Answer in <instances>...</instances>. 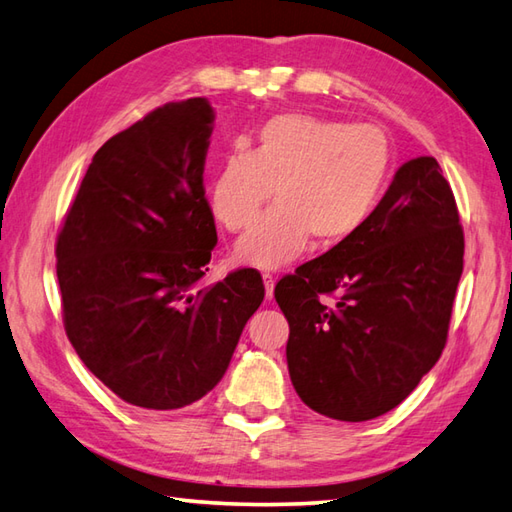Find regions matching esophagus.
<instances>
[{
  "instance_id": "34e87169",
  "label": "esophagus",
  "mask_w": 512,
  "mask_h": 512,
  "mask_svg": "<svg viewBox=\"0 0 512 512\" xmlns=\"http://www.w3.org/2000/svg\"><path fill=\"white\" fill-rule=\"evenodd\" d=\"M264 286H266V299H273V290H275V277L273 275H264Z\"/></svg>"
}]
</instances>
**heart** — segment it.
<instances>
[{"instance_id":"heart-1","label":"heart","mask_w":512,"mask_h":512,"mask_svg":"<svg viewBox=\"0 0 512 512\" xmlns=\"http://www.w3.org/2000/svg\"><path fill=\"white\" fill-rule=\"evenodd\" d=\"M393 173L384 130L308 113L270 117L250 150H233L208 186L210 213L230 233L246 230L275 188L277 206L239 239L237 262L279 268L315 246L346 242L370 219Z\"/></svg>"}]
</instances>
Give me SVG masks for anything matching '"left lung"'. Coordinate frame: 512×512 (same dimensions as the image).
I'll return each instance as SVG.
<instances>
[{
    "label": "left lung",
    "instance_id": "obj_1",
    "mask_svg": "<svg viewBox=\"0 0 512 512\" xmlns=\"http://www.w3.org/2000/svg\"><path fill=\"white\" fill-rule=\"evenodd\" d=\"M462 270L453 190L435 157L410 159L357 235L275 286L302 402L339 422L402 404L442 355ZM333 292V307L318 299Z\"/></svg>",
    "mask_w": 512,
    "mask_h": 512
}]
</instances>
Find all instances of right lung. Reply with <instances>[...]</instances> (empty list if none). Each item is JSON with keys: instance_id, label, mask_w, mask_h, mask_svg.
<instances>
[{"instance_id": "add662e5", "label": "right lung", "mask_w": 512, "mask_h": 512, "mask_svg": "<svg viewBox=\"0 0 512 512\" xmlns=\"http://www.w3.org/2000/svg\"><path fill=\"white\" fill-rule=\"evenodd\" d=\"M213 122L208 99L193 97L110 137L57 235L70 344L99 382L146 410L213 390L264 302L255 268L199 286L217 244L204 190Z\"/></svg>"}]
</instances>
